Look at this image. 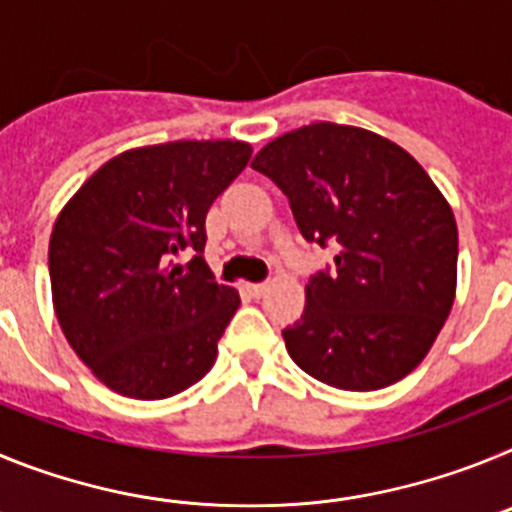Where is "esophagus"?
<instances>
[{
	"mask_svg": "<svg viewBox=\"0 0 512 512\" xmlns=\"http://www.w3.org/2000/svg\"><path fill=\"white\" fill-rule=\"evenodd\" d=\"M269 289V282H256V284H248V292H251L253 297H261Z\"/></svg>",
	"mask_w": 512,
	"mask_h": 512,
	"instance_id": "34e87169",
	"label": "esophagus"
}]
</instances>
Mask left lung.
Returning <instances> with one entry per match:
<instances>
[{"mask_svg": "<svg viewBox=\"0 0 512 512\" xmlns=\"http://www.w3.org/2000/svg\"><path fill=\"white\" fill-rule=\"evenodd\" d=\"M251 169L287 194L305 241L336 246V271L307 282L302 318L282 330L292 361L351 392L408 377L456 297L459 230L441 189L405 148L336 122L279 135Z\"/></svg>", "mask_w": 512, "mask_h": 512, "instance_id": "left-lung-1", "label": "left lung"}]
</instances>
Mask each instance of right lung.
<instances>
[{
	"label": "right lung",
	"instance_id": "1",
	"mask_svg": "<svg viewBox=\"0 0 512 512\" xmlns=\"http://www.w3.org/2000/svg\"><path fill=\"white\" fill-rule=\"evenodd\" d=\"M243 140H174L99 166L58 212L48 246L56 318L94 377L135 400L200 382L241 297L212 282L205 217L246 169ZM194 250L190 271L170 266Z\"/></svg>",
	"mask_w": 512,
	"mask_h": 512
}]
</instances>
